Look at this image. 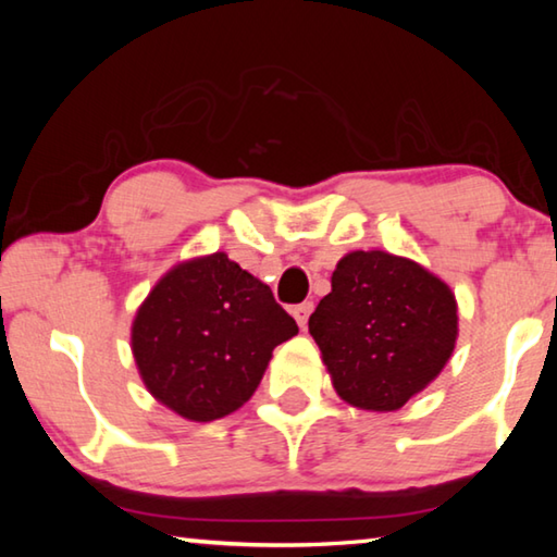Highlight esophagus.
Instances as JSON below:
<instances>
[{
	"label": "esophagus",
	"instance_id": "esophagus-1",
	"mask_svg": "<svg viewBox=\"0 0 557 557\" xmlns=\"http://www.w3.org/2000/svg\"><path fill=\"white\" fill-rule=\"evenodd\" d=\"M312 309H314L312 301H301V305H297L295 309H292V317L297 319V324H299L301 329L307 326V322H309V314H312Z\"/></svg>",
	"mask_w": 557,
	"mask_h": 557
}]
</instances>
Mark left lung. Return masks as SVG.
Here are the masks:
<instances>
[{
	"mask_svg": "<svg viewBox=\"0 0 557 557\" xmlns=\"http://www.w3.org/2000/svg\"><path fill=\"white\" fill-rule=\"evenodd\" d=\"M309 334L348 405L391 412L445 369L457 342V299L418 262L356 250L338 260Z\"/></svg>",
	"mask_w": 557,
	"mask_h": 557,
	"instance_id": "obj_1",
	"label": "left lung"
}]
</instances>
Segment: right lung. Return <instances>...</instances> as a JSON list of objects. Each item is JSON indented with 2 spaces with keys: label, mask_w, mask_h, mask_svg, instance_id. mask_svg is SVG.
Masks as SVG:
<instances>
[{
  "label": "right lung",
  "mask_w": 557,
  "mask_h": 557,
  "mask_svg": "<svg viewBox=\"0 0 557 557\" xmlns=\"http://www.w3.org/2000/svg\"><path fill=\"white\" fill-rule=\"evenodd\" d=\"M297 332L268 285L213 252L157 282L132 322V354L159 403L211 422L250 400L275 346Z\"/></svg>",
  "instance_id": "right-lung-1"
}]
</instances>
